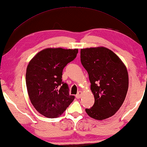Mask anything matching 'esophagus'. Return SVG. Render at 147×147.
Returning a JSON list of instances; mask_svg holds the SVG:
<instances>
[{
	"label": "esophagus",
	"instance_id": "esophagus-1",
	"mask_svg": "<svg viewBox=\"0 0 147 147\" xmlns=\"http://www.w3.org/2000/svg\"><path fill=\"white\" fill-rule=\"evenodd\" d=\"M82 94H83L82 91H78V93H77V94L76 95V98H78V99H79V98H81Z\"/></svg>",
	"mask_w": 147,
	"mask_h": 147
}]
</instances>
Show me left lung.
I'll list each match as a JSON object with an SVG mask.
<instances>
[{
    "mask_svg": "<svg viewBox=\"0 0 147 147\" xmlns=\"http://www.w3.org/2000/svg\"><path fill=\"white\" fill-rule=\"evenodd\" d=\"M81 62L86 69L94 97L90 109H85L90 118L103 120L116 114L126 97L129 74L118 56L100 46L81 49Z\"/></svg>",
    "mask_w": 147,
    "mask_h": 147,
    "instance_id": "left-lung-1",
    "label": "left lung"
}]
</instances>
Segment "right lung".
I'll list each match as a JSON object with an SVG mask.
<instances>
[{"label":"right lung","mask_w":147,"mask_h":147,"mask_svg":"<svg viewBox=\"0 0 147 147\" xmlns=\"http://www.w3.org/2000/svg\"><path fill=\"white\" fill-rule=\"evenodd\" d=\"M78 49L49 47L29 61L26 82L32 105L42 115L58 118L73 102L67 84L62 82L63 68L76 58Z\"/></svg>","instance_id":"right-lung-1"}]
</instances>
